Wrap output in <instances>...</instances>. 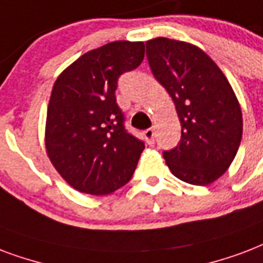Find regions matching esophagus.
<instances>
[{
	"label": "esophagus",
	"mask_w": 263,
	"mask_h": 263,
	"mask_svg": "<svg viewBox=\"0 0 263 263\" xmlns=\"http://www.w3.org/2000/svg\"><path fill=\"white\" fill-rule=\"evenodd\" d=\"M143 136H145L146 142H147L149 145H154V136H156V132H154L153 128L146 129V131L143 132Z\"/></svg>",
	"instance_id": "esophagus-1"
}]
</instances>
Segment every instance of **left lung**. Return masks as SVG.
<instances>
[{"mask_svg": "<svg viewBox=\"0 0 263 263\" xmlns=\"http://www.w3.org/2000/svg\"><path fill=\"white\" fill-rule=\"evenodd\" d=\"M146 55L154 77L175 103L179 145L164 152L168 168L186 183L207 186L223 175L243 135V114L233 88L210 56L193 44L149 40Z\"/></svg>", "mask_w": 263, "mask_h": 263, "instance_id": "obj_1", "label": "left lung"}]
</instances>
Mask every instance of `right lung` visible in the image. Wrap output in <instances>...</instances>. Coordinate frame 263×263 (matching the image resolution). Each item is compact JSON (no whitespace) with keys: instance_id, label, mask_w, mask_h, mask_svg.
Listing matches in <instances>:
<instances>
[{"instance_id":"right-lung-1","label":"right lung","mask_w":263,"mask_h":263,"mask_svg":"<svg viewBox=\"0 0 263 263\" xmlns=\"http://www.w3.org/2000/svg\"><path fill=\"white\" fill-rule=\"evenodd\" d=\"M143 58L142 41H114L80 56L56 78L45 149L60 176L81 193H113L135 171L145 143L124 127L116 89L118 77Z\"/></svg>"}]
</instances>
